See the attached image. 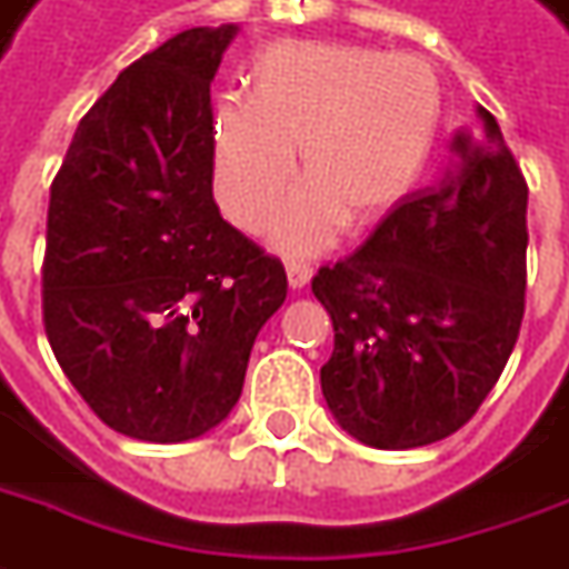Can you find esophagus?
<instances>
[{
    "label": "esophagus",
    "mask_w": 569,
    "mask_h": 569,
    "mask_svg": "<svg viewBox=\"0 0 569 569\" xmlns=\"http://www.w3.org/2000/svg\"><path fill=\"white\" fill-rule=\"evenodd\" d=\"M311 268L301 264V261H289V264H286V280H289L292 289H305V286L311 283Z\"/></svg>",
    "instance_id": "obj_1"
}]
</instances>
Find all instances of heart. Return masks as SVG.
Instances as JSON below:
<instances>
[{
	"label": "heart",
	"mask_w": 569,
	"mask_h": 569,
	"mask_svg": "<svg viewBox=\"0 0 569 569\" xmlns=\"http://www.w3.org/2000/svg\"><path fill=\"white\" fill-rule=\"evenodd\" d=\"M440 82L419 54L353 42L289 39L258 54L249 101H224L212 119L216 197L224 216L268 224L286 256H313L351 224H376L419 181L435 147Z\"/></svg>",
	"instance_id": "1"
}]
</instances>
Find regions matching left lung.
I'll return each instance as SVG.
<instances>
[{
	"instance_id": "obj_1",
	"label": "left lung",
	"mask_w": 569,
	"mask_h": 569,
	"mask_svg": "<svg viewBox=\"0 0 569 569\" xmlns=\"http://www.w3.org/2000/svg\"><path fill=\"white\" fill-rule=\"evenodd\" d=\"M452 166L311 280L336 329L320 388L376 450L459 431L506 369L523 320L527 181L499 122L452 138Z\"/></svg>"
}]
</instances>
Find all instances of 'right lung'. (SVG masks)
Masks as SVG:
<instances>
[{
	"instance_id": "add662e5",
	"label": "right lung",
	"mask_w": 569,
	"mask_h": 569,
	"mask_svg": "<svg viewBox=\"0 0 569 569\" xmlns=\"http://www.w3.org/2000/svg\"><path fill=\"white\" fill-rule=\"evenodd\" d=\"M233 23L193 27L129 63L79 119L54 174L42 320L63 376L113 431L181 443L228 419L280 258L212 197L209 86Z\"/></svg>"
}]
</instances>
